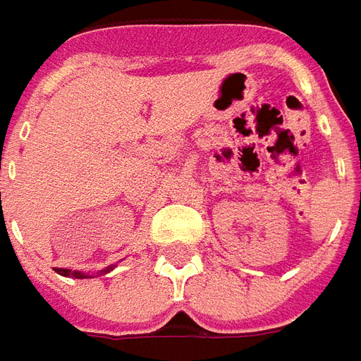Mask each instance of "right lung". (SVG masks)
Wrapping results in <instances>:
<instances>
[{
    "label": "right lung",
    "mask_w": 361,
    "mask_h": 361,
    "mask_svg": "<svg viewBox=\"0 0 361 361\" xmlns=\"http://www.w3.org/2000/svg\"><path fill=\"white\" fill-rule=\"evenodd\" d=\"M114 266L106 267V269H102L99 274H107V271H111ZM56 271L59 276H66V278H78V280H85V278H90L87 274H83V271H71V269H63V267H56Z\"/></svg>",
    "instance_id": "right-lung-1"
}]
</instances>
